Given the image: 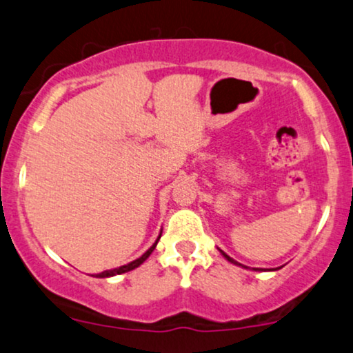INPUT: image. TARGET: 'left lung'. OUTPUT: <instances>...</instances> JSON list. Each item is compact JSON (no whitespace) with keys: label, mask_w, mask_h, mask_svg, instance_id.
<instances>
[{"label":"left lung","mask_w":353,"mask_h":353,"mask_svg":"<svg viewBox=\"0 0 353 353\" xmlns=\"http://www.w3.org/2000/svg\"><path fill=\"white\" fill-rule=\"evenodd\" d=\"M219 251H221V254L223 256V258H225V259L228 261V263L235 264V266H241V268H246V266H243V264H240V263H238V261H235V259H233V258H230V256H228L227 253H223V251H222V250H219ZM281 268H282V266H281ZM281 268H277V269H281ZM246 269H248V268H246ZM277 269H268V271H277ZM253 271H266V269H258V268H254V269H253Z\"/></svg>","instance_id":"8db88e82"}]
</instances>
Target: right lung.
I'll return each mask as SVG.
<instances>
[{"instance_id": "add662e5", "label": "right lung", "mask_w": 353, "mask_h": 353, "mask_svg": "<svg viewBox=\"0 0 353 353\" xmlns=\"http://www.w3.org/2000/svg\"><path fill=\"white\" fill-rule=\"evenodd\" d=\"M160 236H162V232L159 233L157 240L154 241V245L150 246V248H149L148 251H145V253H144L143 256H139V258H137V259L131 261V263L125 264V266H120V268H115V269H108V271H103V272H100V274H95V276H92V277H99V279H103V277H113V276H118V274H125V272H130V271H132V269L139 268L141 264H143L144 261L149 258L150 253H152V251L155 250V246H157L159 240H160Z\"/></svg>"}]
</instances>
